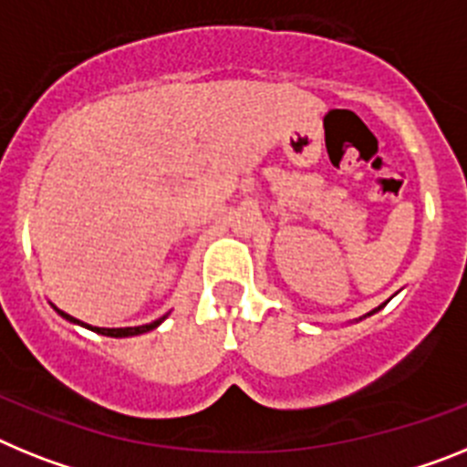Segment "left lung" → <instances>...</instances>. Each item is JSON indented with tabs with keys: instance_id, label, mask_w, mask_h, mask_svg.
Instances as JSON below:
<instances>
[{
	"instance_id": "8db88e82",
	"label": "left lung",
	"mask_w": 467,
	"mask_h": 467,
	"mask_svg": "<svg viewBox=\"0 0 467 467\" xmlns=\"http://www.w3.org/2000/svg\"><path fill=\"white\" fill-rule=\"evenodd\" d=\"M383 306H385V303H383ZM383 306H379V307H376V310H371V312H368V315H374V312H379L380 307H383ZM364 317H367V315H364Z\"/></svg>"
}]
</instances>
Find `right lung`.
I'll return each instance as SVG.
<instances>
[{"mask_svg":"<svg viewBox=\"0 0 467 467\" xmlns=\"http://www.w3.org/2000/svg\"><path fill=\"white\" fill-rule=\"evenodd\" d=\"M54 310L58 312L60 317H63V319H67V322H72V324H79V327H87V329L96 331V334L112 336V338H129V336H140V334H148V331L157 329V327H160V324L164 322V319H166V315H164V317L155 319V322H150V324H143V327H124V329H100V327H91V324H84V322H79V319L70 317V315H67V312L58 310V307H56V306H54Z\"/></svg>","mask_w":467,"mask_h":467,"instance_id":"right-lung-1","label":"right lung"}]
</instances>
